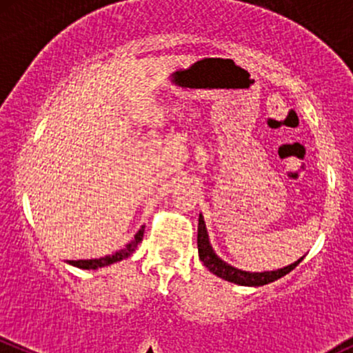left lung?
Listing matches in <instances>:
<instances>
[{"label": "left lung", "mask_w": 353, "mask_h": 353, "mask_svg": "<svg viewBox=\"0 0 353 353\" xmlns=\"http://www.w3.org/2000/svg\"><path fill=\"white\" fill-rule=\"evenodd\" d=\"M197 251H199V259L204 263V266L214 273L216 276L223 278V280L231 281V283L243 285V286H263L268 285L271 281L278 280V278L285 276L290 271L295 270L300 261L303 258H300L293 265L285 266L276 271H263V273H250V271H243L234 268V266L228 265L226 261H223L218 254L212 251L211 243H209V236L206 231V224H204L203 216L199 214V226H197Z\"/></svg>", "instance_id": "1"}]
</instances>
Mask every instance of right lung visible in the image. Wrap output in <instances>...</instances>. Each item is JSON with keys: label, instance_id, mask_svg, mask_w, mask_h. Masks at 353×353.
I'll use <instances>...</instances> for the list:
<instances>
[{"label": "right lung", "instance_id": "add662e5", "mask_svg": "<svg viewBox=\"0 0 353 353\" xmlns=\"http://www.w3.org/2000/svg\"><path fill=\"white\" fill-rule=\"evenodd\" d=\"M142 236H144V228L139 230V233L134 236V241L129 243L123 250L117 251L115 254H110V256H103L99 259H77V261H70V265L77 266V268H83V270H97V268H102V266L112 265V263H117L122 261V259L129 258L130 254L134 253L135 248H137L139 243L142 241Z\"/></svg>", "mask_w": 353, "mask_h": 353}]
</instances>
